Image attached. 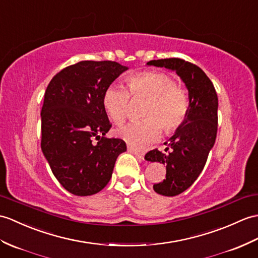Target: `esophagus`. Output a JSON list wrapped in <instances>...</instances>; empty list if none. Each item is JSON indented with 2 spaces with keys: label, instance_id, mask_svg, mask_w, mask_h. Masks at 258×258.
<instances>
[{
  "label": "esophagus",
  "instance_id": "1",
  "mask_svg": "<svg viewBox=\"0 0 258 258\" xmlns=\"http://www.w3.org/2000/svg\"><path fill=\"white\" fill-rule=\"evenodd\" d=\"M127 151L131 152L132 154H134L137 158H140V159L144 158V153L142 151H139V149H136L134 147H131V146H127Z\"/></svg>",
  "mask_w": 258,
  "mask_h": 258
}]
</instances>
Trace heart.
Here are the masks:
<instances>
[{
  "label": "heart",
  "instance_id": "b5f03b06",
  "mask_svg": "<svg viewBox=\"0 0 258 258\" xmlns=\"http://www.w3.org/2000/svg\"><path fill=\"white\" fill-rule=\"evenodd\" d=\"M128 91L119 86L107 87L103 106L111 121L119 125L130 114L131 97L147 99L142 121L132 122L117 131V135L135 148L156 142L161 131L171 135L180 128L189 113V97L177 86L172 76L160 71H142L126 78Z\"/></svg>",
  "mask_w": 258,
  "mask_h": 258
}]
</instances>
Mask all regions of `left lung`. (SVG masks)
Wrapping results in <instances>:
<instances>
[{
    "label": "left lung",
    "mask_w": 258,
    "mask_h": 258,
    "mask_svg": "<svg viewBox=\"0 0 258 258\" xmlns=\"http://www.w3.org/2000/svg\"><path fill=\"white\" fill-rule=\"evenodd\" d=\"M147 64L175 70L189 91V113L182 126L165 145L153 149L145 159L166 165V178L154 183L157 194L173 197L187 190L199 177L218 132V95L212 81L197 64L181 58L151 60Z\"/></svg>",
    "instance_id": "left-lung-1"
}]
</instances>
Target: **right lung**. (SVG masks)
Listing matches in <instances>:
<instances>
[{
  "instance_id": "obj_1",
  "label": "right lung",
  "mask_w": 258,
  "mask_h": 258,
  "mask_svg": "<svg viewBox=\"0 0 258 258\" xmlns=\"http://www.w3.org/2000/svg\"><path fill=\"white\" fill-rule=\"evenodd\" d=\"M126 69L111 60H83L59 71L46 89L41 151L70 194L101 191L110 181L117 156L126 151L123 140L104 137L112 124L103 106L106 88Z\"/></svg>"
}]
</instances>
